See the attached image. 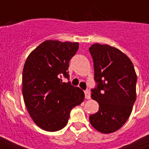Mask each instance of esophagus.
Instances as JSON below:
<instances>
[{"label":"esophagus","instance_id":"34e87169","mask_svg":"<svg viewBox=\"0 0 149 149\" xmlns=\"http://www.w3.org/2000/svg\"><path fill=\"white\" fill-rule=\"evenodd\" d=\"M84 95H85V98H86V99H90L91 98L90 91L89 90L84 91Z\"/></svg>","mask_w":149,"mask_h":149}]
</instances>
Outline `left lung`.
Returning <instances> with one entry per match:
<instances>
[{
    "instance_id": "left-lung-1",
    "label": "left lung",
    "mask_w": 149,
    "mask_h": 149,
    "mask_svg": "<svg viewBox=\"0 0 149 149\" xmlns=\"http://www.w3.org/2000/svg\"><path fill=\"white\" fill-rule=\"evenodd\" d=\"M89 52L97 84L91 97L99 104V111L90 115L89 120L97 131L111 133L121 128L131 114L137 77L130 59L120 50L94 44Z\"/></svg>"
}]
</instances>
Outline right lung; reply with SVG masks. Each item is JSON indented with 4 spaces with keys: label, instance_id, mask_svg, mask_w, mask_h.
Wrapping results in <instances>:
<instances>
[{
    "label": "right lung",
    "instance_id": "right-lung-1",
    "mask_svg": "<svg viewBox=\"0 0 149 149\" xmlns=\"http://www.w3.org/2000/svg\"><path fill=\"white\" fill-rule=\"evenodd\" d=\"M77 42L45 40L28 56L22 73V93L31 118L40 128L58 131L68 123L70 112L81 104L84 93L80 88L62 82L69 80V61Z\"/></svg>",
    "mask_w": 149,
    "mask_h": 149
}]
</instances>
